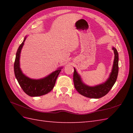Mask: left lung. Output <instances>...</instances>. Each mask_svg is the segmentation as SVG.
<instances>
[{
	"label": "left lung",
	"mask_w": 133,
	"mask_h": 133,
	"mask_svg": "<svg viewBox=\"0 0 133 133\" xmlns=\"http://www.w3.org/2000/svg\"><path fill=\"white\" fill-rule=\"evenodd\" d=\"M115 57L113 67L108 79L104 83L94 87H90L84 84L81 81L80 76L74 69L73 80L74 87L80 94L90 98H99L103 97L108 93L114 86L118 74V53L116 49L112 48Z\"/></svg>",
	"instance_id": "left-lung-1"
}]
</instances>
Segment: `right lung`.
Wrapping results in <instances>:
<instances>
[{
  "instance_id": "1",
  "label": "right lung",
  "mask_w": 133,
  "mask_h": 133,
  "mask_svg": "<svg viewBox=\"0 0 133 133\" xmlns=\"http://www.w3.org/2000/svg\"><path fill=\"white\" fill-rule=\"evenodd\" d=\"M26 38V37L19 46L16 52L14 62V73L20 86L26 94L30 97L43 95L49 93L53 89L61 69H59L56 70L47 77L41 79H32L25 76L20 69L19 59L22 48L23 46Z\"/></svg>"
}]
</instances>
